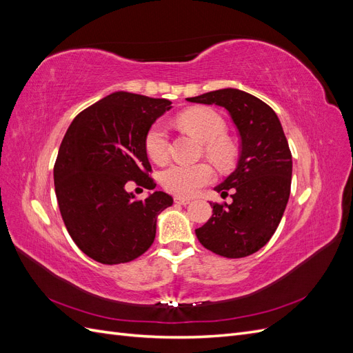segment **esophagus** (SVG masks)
I'll return each instance as SVG.
<instances>
[{"instance_id":"34e87169","label":"esophagus","mask_w":353,"mask_h":353,"mask_svg":"<svg viewBox=\"0 0 353 353\" xmlns=\"http://www.w3.org/2000/svg\"><path fill=\"white\" fill-rule=\"evenodd\" d=\"M174 201L176 203V205H188V203H190V199H185V197H175L174 199Z\"/></svg>"}]
</instances>
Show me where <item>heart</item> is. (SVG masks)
<instances>
[{"label":"heart","instance_id":"obj_1","mask_svg":"<svg viewBox=\"0 0 353 353\" xmlns=\"http://www.w3.org/2000/svg\"><path fill=\"white\" fill-rule=\"evenodd\" d=\"M178 123L199 141L206 144L208 156L218 163H225L230 159V147L223 141L227 126L222 117L209 109H191L178 116ZM169 137L162 122L154 123L145 137V152L153 162L162 163L168 157ZM212 179V170L208 165H169L160 174V183L176 196H193L199 188Z\"/></svg>","mask_w":353,"mask_h":353}]
</instances>
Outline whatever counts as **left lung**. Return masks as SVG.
<instances>
[{
    "mask_svg": "<svg viewBox=\"0 0 353 353\" xmlns=\"http://www.w3.org/2000/svg\"><path fill=\"white\" fill-rule=\"evenodd\" d=\"M227 109L240 134V157L215 191L230 205L210 203L213 213L196 230L199 241L223 258H244L270 241L283 218L292 185V153L276 113L254 95L236 88L187 99Z\"/></svg>",
    "mask_w": 353,
    "mask_h": 353,
    "instance_id": "8db88e82",
    "label": "left lung"
}]
</instances>
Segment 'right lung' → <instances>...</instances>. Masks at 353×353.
<instances>
[{"label":"right lung","mask_w":353,"mask_h":353,"mask_svg":"<svg viewBox=\"0 0 353 353\" xmlns=\"http://www.w3.org/2000/svg\"><path fill=\"white\" fill-rule=\"evenodd\" d=\"M170 104L116 91L81 112L63 138L54 165L56 196L72 240L91 259L131 262L153 244L157 215L174 199L154 191L135 200L126 185L134 181L154 190L145 137Z\"/></svg>","instance_id":"add662e5"}]
</instances>
